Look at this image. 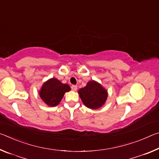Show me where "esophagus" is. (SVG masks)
<instances>
[{
    "mask_svg": "<svg viewBox=\"0 0 159 159\" xmlns=\"http://www.w3.org/2000/svg\"><path fill=\"white\" fill-rule=\"evenodd\" d=\"M71 90L73 91H76L77 90V85H72L71 86Z\"/></svg>",
    "mask_w": 159,
    "mask_h": 159,
    "instance_id": "esophagus-1",
    "label": "esophagus"
}]
</instances>
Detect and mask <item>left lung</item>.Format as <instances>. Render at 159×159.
<instances>
[{
  "label": "left lung",
  "instance_id": "obj_1",
  "mask_svg": "<svg viewBox=\"0 0 159 159\" xmlns=\"http://www.w3.org/2000/svg\"><path fill=\"white\" fill-rule=\"evenodd\" d=\"M84 105L91 109H98L105 104L108 92L100 83L92 80L87 83L84 88L78 91Z\"/></svg>",
  "mask_w": 159,
  "mask_h": 159
}]
</instances>
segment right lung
Instances as JSON below:
<instances>
[{
	"label": "right lung",
	"mask_w": 159,
	"mask_h": 159,
	"mask_svg": "<svg viewBox=\"0 0 159 159\" xmlns=\"http://www.w3.org/2000/svg\"><path fill=\"white\" fill-rule=\"evenodd\" d=\"M71 88L68 84H64L56 78H51L43 83L39 90V96L48 107H56L60 104L66 92Z\"/></svg>",
	"instance_id": "obj_1"
}]
</instances>
